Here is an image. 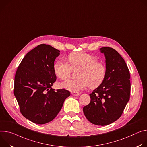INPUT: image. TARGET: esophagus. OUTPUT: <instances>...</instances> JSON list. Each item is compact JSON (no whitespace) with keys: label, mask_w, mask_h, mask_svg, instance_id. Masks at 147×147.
Wrapping results in <instances>:
<instances>
[{"label":"esophagus","mask_w":147,"mask_h":147,"mask_svg":"<svg viewBox=\"0 0 147 147\" xmlns=\"http://www.w3.org/2000/svg\"><path fill=\"white\" fill-rule=\"evenodd\" d=\"M71 94L73 96H79V92H71Z\"/></svg>","instance_id":"1"}]
</instances>
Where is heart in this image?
Wrapping results in <instances>:
<instances>
[{"label": "heart", "mask_w": 147, "mask_h": 147, "mask_svg": "<svg viewBox=\"0 0 147 147\" xmlns=\"http://www.w3.org/2000/svg\"><path fill=\"white\" fill-rule=\"evenodd\" d=\"M69 63L63 59L56 61L54 71L61 79L71 76L72 70H79L78 79L69 80L61 84V86L73 92H78L89 85L91 88L99 86L106 77L107 68L104 62L99 61L96 56L84 53L76 52L68 56Z\"/></svg>", "instance_id": "1"}]
</instances>
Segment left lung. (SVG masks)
Returning a JSON list of instances; mask_svg holds the SVG:
<instances>
[{
    "instance_id": "8db88e82",
    "label": "left lung",
    "mask_w": 147,
    "mask_h": 147,
    "mask_svg": "<svg viewBox=\"0 0 147 147\" xmlns=\"http://www.w3.org/2000/svg\"><path fill=\"white\" fill-rule=\"evenodd\" d=\"M107 72L103 82L90 93V102L84 107L92 124L106 125L119 119L129 100L131 84L127 65L120 54L110 47H102Z\"/></svg>"
}]
</instances>
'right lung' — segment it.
I'll use <instances>...</instances> for the list:
<instances>
[{"label":"right lung","instance_id":"1","mask_svg":"<svg viewBox=\"0 0 147 147\" xmlns=\"http://www.w3.org/2000/svg\"><path fill=\"white\" fill-rule=\"evenodd\" d=\"M59 52L50 45L40 44L25 55L16 72L14 94L20 111L38 124L52 121L71 94L66 89L51 88L57 79L54 61Z\"/></svg>","mask_w":147,"mask_h":147}]
</instances>
